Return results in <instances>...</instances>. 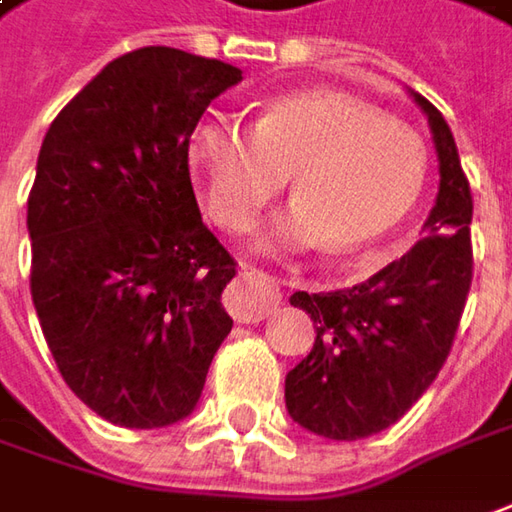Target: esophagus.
I'll list each match as a JSON object with an SVG mask.
<instances>
[{"mask_svg": "<svg viewBox=\"0 0 512 512\" xmlns=\"http://www.w3.org/2000/svg\"><path fill=\"white\" fill-rule=\"evenodd\" d=\"M226 309L234 321L257 323L272 315V309H278L280 292L278 283L263 275V269H257L252 263H240V278L226 289Z\"/></svg>", "mask_w": 512, "mask_h": 512, "instance_id": "esophagus-1", "label": "esophagus"}]
</instances>
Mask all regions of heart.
Returning a JSON list of instances; mask_svg holds the SVG:
<instances>
[{"label": "heart", "mask_w": 512, "mask_h": 512, "mask_svg": "<svg viewBox=\"0 0 512 512\" xmlns=\"http://www.w3.org/2000/svg\"><path fill=\"white\" fill-rule=\"evenodd\" d=\"M189 163L206 209L243 229L289 174L298 197L263 243L358 255L395 232L427 186V148L404 123L341 91H298L266 102L252 128L209 117L191 128Z\"/></svg>", "instance_id": "b5f03b06"}]
</instances>
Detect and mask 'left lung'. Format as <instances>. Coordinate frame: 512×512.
I'll return each instance as SVG.
<instances>
[{
	"mask_svg": "<svg viewBox=\"0 0 512 512\" xmlns=\"http://www.w3.org/2000/svg\"><path fill=\"white\" fill-rule=\"evenodd\" d=\"M412 97L430 120L441 171L424 237L364 283L289 298L318 335L286 375V410L332 441L381 433L424 395L453 349L473 283L470 180L441 111Z\"/></svg>",
	"mask_w": 512,
	"mask_h": 512,
	"instance_id": "obj_1",
	"label": "left lung"
}]
</instances>
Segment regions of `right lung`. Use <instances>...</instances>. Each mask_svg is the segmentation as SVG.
I'll list each match as a JSON object with an SVG mask.
<instances>
[{"label": "right lung", "instance_id": "1", "mask_svg": "<svg viewBox=\"0 0 512 512\" xmlns=\"http://www.w3.org/2000/svg\"><path fill=\"white\" fill-rule=\"evenodd\" d=\"M220 59L151 45L108 62L48 128L28 194L31 298L65 384L100 418H186L232 332L237 275L203 223L189 137L240 82Z\"/></svg>", "mask_w": 512, "mask_h": 512}]
</instances>
